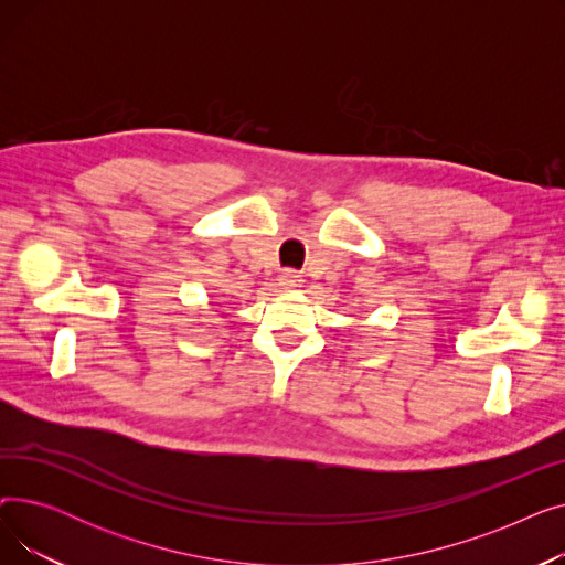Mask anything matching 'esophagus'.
Instances as JSON below:
<instances>
[{
	"instance_id": "1",
	"label": "esophagus",
	"mask_w": 565,
	"mask_h": 565,
	"mask_svg": "<svg viewBox=\"0 0 565 565\" xmlns=\"http://www.w3.org/2000/svg\"><path fill=\"white\" fill-rule=\"evenodd\" d=\"M279 284H281L284 288H298V286H302V275L292 273V270H286V273L279 277Z\"/></svg>"
}]
</instances>
